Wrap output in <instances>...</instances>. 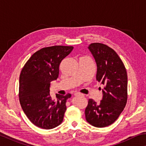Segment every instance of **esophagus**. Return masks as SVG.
I'll list each match as a JSON object with an SVG mask.
<instances>
[{"instance_id":"1","label":"esophagus","mask_w":146,"mask_h":146,"mask_svg":"<svg viewBox=\"0 0 146 146\" xmlns=\"http://www.w3.org/2000/svg\"><path fill=\"white\" fill-rule=\"evenodd\" d=\"M75 96H84V94L81 93L76 92V93H75Z\"/></svg>"}]
</instances>
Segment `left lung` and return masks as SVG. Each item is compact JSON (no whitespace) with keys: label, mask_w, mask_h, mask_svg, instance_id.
<instances>
[{"label":"left lung","mask_w":146,"mask_h":146,"mask_svg":"<svg viewBox=\"0 0 146 146\" xmlns=\"http://www.w3.org/2000/svg\"><path fill=\"white\" fill-rule=\"evenodd\" d=\"M88 49L97 64L96 80L105 86L99 103L89 99L86 119L93 126L104 127L115 122L126 105L127 71L119 56L109 46L93 43Z\"/></svg>","instance_id":"left-lung-1"}]
</instances>
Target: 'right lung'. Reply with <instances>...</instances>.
Masks as SVG:
<instances>
[{
	"label": "right lung",
	"mask_w": 146,
	"mask_h": 146,
	"mask_svg": "<svg viewBox=\"0 0 146 146\" xmlns=\"http://www.w3.org/2000/svg\"><path fill=\"white\" fill-rule=\"evenodd\" d=\"M73 46H54L40 49L32 55L21 71L19 78V101L27 117L35 125L51 129L62 122L66 102L71 95L49 93L51 81L58 77L62 60Z\"/></svg>",
	"instance_id": "obj_1"
}]
</instances>
